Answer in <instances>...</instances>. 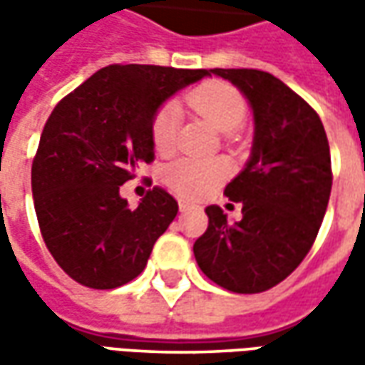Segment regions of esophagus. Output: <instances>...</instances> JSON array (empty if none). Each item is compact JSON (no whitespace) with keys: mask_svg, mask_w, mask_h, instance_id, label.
<instances>
[{"mask_svg":"<svg viewBox=\"0 0 365 365\" xmlns=\"http://www.w3.org/2000/svg\"><path fill=\"white\" fill-rule=\"evenodd\" d=\"M178 209L185 213V211H190V209H197V205L189 203V201H178Z\"/></svg>","mask_w":365,"mask_h":365,"instance_id":"obj_1","label":"esophagus"}]
</instances>
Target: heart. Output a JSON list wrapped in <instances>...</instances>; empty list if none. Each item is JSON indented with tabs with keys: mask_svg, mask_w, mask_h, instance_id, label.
Returning a JSON list of instances; mask_svg holds the SVG:
<instances>
[{
	"mask_svg": "<svg viewBox=\"0 0 365 365\" xmlns=\"http://www.w3.org/2000/svg\"><path fill=\"white\" fill-rule=\"evenodd\" d=\"M187 103L199 115H203L219 132H233L245 120V107L242 93L223 81H205L187 95ZM178 128V107L173 101L160 106L150 121V138L156 152H173ZM230 175V168L217 158H195L185 156L170 162L164 168V182L176 195L187 199H201L219 187Z\"/></svg>",
	"mask_w": 365,
	"mask_h": 365,
	"instance_id": "b5f03b06",
	"label": "heart"
}]
</instances>
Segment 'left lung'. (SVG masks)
Returning a JSON list of instances; mask_svg holds the SVG:
<instances>
[{
    "label": "left lung",
    "instance_id": "1",
    "mask_svg": "<svg viewBox=\"0 0 365 365\" xmlns=\"http://www.w3.org/2000/svg\"><path fill=\"white\" fill-rule=\"evenodd\" d=\"M244 93L254 111V142L244 170L225 187L242 205L227 223L209 205L207 232L192 252L207 278L240 294L282 282L315 242L331 195V154L317 111L280 78L256 68H211Z\"/></svg>",
    "mask_w": 365,
    "mask_h": 365
}]
</instances>
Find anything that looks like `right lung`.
I'll return each mask as SVG.
<instances>
[{
	"instance_id": "add662e5",
	"label": "right lung",
	"mask_w": 365,
	"mask_h": 365,
	"mask_svg": "<svg viewBox=\"0 0 365 365\" xmlns=\"http://www.w3.org/2000/svg\"><path fill=\"white\" fill-rule=\"evenodd\" d=\"M203 77L205 68L111 64L50 113L32 162L34 209L52 258L78 284L118 288L146 268L178 203L154 187L130 209L120 187L154 160V111Z\"/></svg>"
}]
</instances>
